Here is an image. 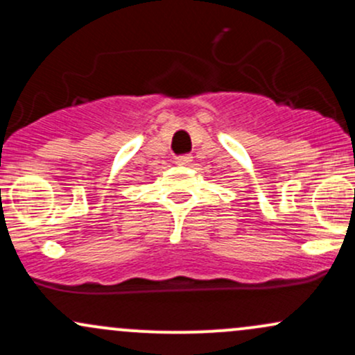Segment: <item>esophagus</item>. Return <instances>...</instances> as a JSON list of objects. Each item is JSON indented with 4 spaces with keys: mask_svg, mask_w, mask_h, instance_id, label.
<instances>
[{
    "mask_svg": "<svg viewBox=\"0 0 355 355\" xmlns=\"http://www.w3.org/2000/svg\"><path fill=\"white\" fill-rule=\"evenodd\" d=\"M190 162H191V157H190V155H180V157L175 158V164L180 165V166H187V165H190Z\"/></svg>",
    "mask_w": 355,
    "mask_h": 355,
    "instance_id": "esophagus-1",
    "label": "esophagus"
}]
</instances>
